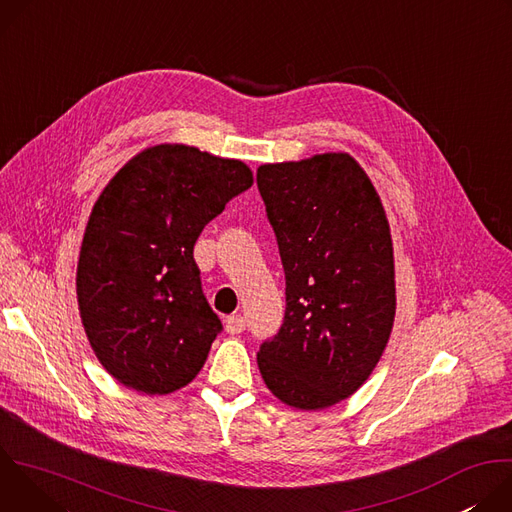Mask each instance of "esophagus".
I'll use <instances>...</instances> for the list:
<instances>
[{
    "label": "esophagus",
    "instance_id": "1",
    "mask_svg": "<svg viewBox=\"0 0 512 512\" xmlns=\"http://www.w3.org/2000/svg\"><path fill=\"white\" fill-rule=\"evenodd\" d=\"M225 326L229 334H241L245 330V318L241 314H233L225 320Z\"/></svg>",
    "mask_w": 512,
    "mask_h": 512
}]
</instances>
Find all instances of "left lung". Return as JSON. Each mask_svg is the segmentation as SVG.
<instances>
[{
  "instance_id": "left-lung-1",
  "label": "left lung",
  "mask_w": 512,
  "mask_h": 512,
  "mask_svg": "<svg viewBox=\"0 0 512 512\" xmlns=\"http://www.w3.org/2000/svg\"><path fill=\"white\" fill-rule=\"evenodd\" d=\"M257 186L285 273L283 324L259 346V371L283 403L326 409L369 379L393 328L385 208L348 154L265 164Z\"/></svg>"
}]
</instances>
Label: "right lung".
I'll use <instances>...</instances> for the list:
<instances>
[{"instance_id":"1","label":"right lung","mask_w":512,"mask_h":512,"mask_svg":"<svg viewBox=\"0 0 512 512\" xmlns=\"http://www.w3.org/2000/svg\"><path fill=\"white\" fill-rule=\"evenodd\" d=\"M251 170L188 145H156L105 186L85 231L77 296L109 375L148 395L188 385L223 324L202 294L194 245Z\"/></svg>"}]
</instances>
